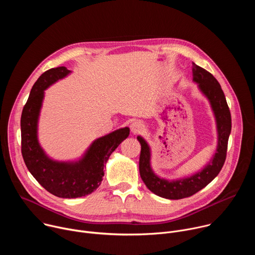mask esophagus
Listing matches in <instances>:
<instances>
[{"label":"esophagus","mask_w":255,"mask_h":255,"mask_svg":"<svg viewBox=\"0 0 255 255\" xmlns=\"http://www.w3.org/2000/svg\"><path fill=\"white\" fill-rule=\"evenodd\" d=\"M130 129H131V132L133 134H137V133H140L142 130H143V125L141 124V122H133L131 125H130Z\"/></svg>","instance_id":"esophagus-1"}]
</instances>
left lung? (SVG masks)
I'll return each mask as SVG.
<instances>
[{
	"mask_svg": "<svg viewBox=\"0 0 255 255\" xmlns=\"http://www.w3.org/2000/svg\"><path fill=\"white\" fill-rule=\"evenodd\" d=\"M193 81L209 100L214 112L218 132V146L211 161L192 176L167 180L157 176L150 165V147L141 136L137 139L141 144L139 172L145 184L153 194L169 200H179L191 197L204 189L222 169L227 153L228 139L231 132V114L225 95L220 84L209 71L193 63Z\"/></svg>",
	"mask_w": 255,
	"mask_h": 255,
	"instance_id": "left-lung-1",
	"label": "left lung"
}]
</instances>
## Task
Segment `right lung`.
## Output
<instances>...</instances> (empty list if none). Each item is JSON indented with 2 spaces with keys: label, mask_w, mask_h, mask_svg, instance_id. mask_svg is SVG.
I'll use <instances>...</instances> for the list:
<instances>
[{
  "label": "right lung",
  "mask_w": 255,
  "mask_h": 255,
  "mask_svg": "<svg viewBox=\"0 0 255 255\" xmlns=\"http://www.w3.org/2000/svg\"><path fill=\"white\" fill-rule=\"evenodd\" d=\"M68 74L70 70L65 66L48 69L32 87L21 116V151L28 170L47 192L59 198L74 199L90 195L99 188L109 156L128 137L130 129L121 128L96 139L78 161L49 158L37 138L44 91Z\"/></svg>",
  "instance_id": "obj_1"
}]
</instances>
